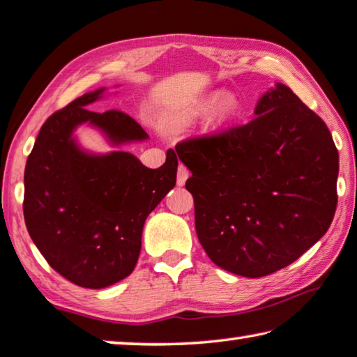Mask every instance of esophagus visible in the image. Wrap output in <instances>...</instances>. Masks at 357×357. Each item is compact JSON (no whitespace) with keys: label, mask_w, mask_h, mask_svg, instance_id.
Wrapping results in <instances>:
<instances>
[{"label":"esophagus","mask_w":357,"mask_h":357,"mask_svg":"<svg viewBox=\"0 0 357 357\" xmlns=\"http://www.w3.org/2000/svg\"><path fill=\"white\" fill-rule=\"evenodd\" d=\"M190 176V172L188 168H185L183 163H179L178 167V178H176V183L178 185H184L185 181H188V178Z\"/></svg>","instance_id":"1"}]
</instances>
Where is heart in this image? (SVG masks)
Segmentation results:
<instances>
[{
    "mask_svg": "<svg viewBox=\"0 0 357 357\" xmlns=\"http://www.w3.org/2000/svg\"><path fill=\"white\" fill-rule=\"evenodd\" d=\"M219 98H220L219 93H213L209 95V97L200 100L199 103H195L194 106H190L189 109L184 112V122H190L194 121L195 117L205 114L206 111L211 109V107L218 103ZM229 114H230V105L225 100H222L216 107V117L219 121H224V119L229 117Z\"/></svg>",
    "mask_w": 357,
    "mask_h": 357,
    "instance_id": "obj_1",
    "label": "heart"
}]
</instances>
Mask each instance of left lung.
Listing matches in <instances>:
<instances>
[{
	"label": "left lung",
	"mask_w": 357,
	"mask_h": 357,
	"mask_svg": "<svg viewBox=\"0 0 357 357\" xmlns=\"http://www.w3.org/2000/svg\"><path fill=\"white\" fill-rule=\"evenodd\" d=\"M250 123L185 139L195 230L208 257L260 278L318 241L337 208L338 151L324 121L284 84L262 95Z\"/></svg>",
	"instance_id": "8db88e82"
}]
</instances>
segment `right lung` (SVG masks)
<instances>
[{
    "mask_svg": "<svg viewBox=\"0 0 357 357\" xmlns=\"http://www.w3.org/2000/svg\"><path fill=\"white\" fill-rule=\"evenodd\" d=\"M103 92L82 95L43 123L24 176V216L33 243L55 271L89 289L132 273L144 220L174 188L178 169L173 149L162 167L151 169L130 152L90 154L79 148L73 132L82 123L114 146L149 138L126 112L87 109Z\"/></svg>",
    "mask_w": 357,
    "mask_h": 357,
    "instance_id": "obj_1",
    "label": "right lung"
}]
</instances>
